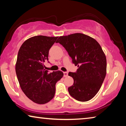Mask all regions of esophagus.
I'll use <instances>...</instances> for the list:
<instances>
[{"instance_id":"34e87169","label":"esophagus","mask_w":126,"mask_h":126,"mask_svg":"<svg viewBox=\"0 0 126 126\" xmlns=\"http://www.w3.org/2000/svg\"><path fill=\"white\" fill-rule=\"evenodd\" d=\"M63 73H64V77H66L68 76V72H64Z\"/></svg>"}]
</instances>
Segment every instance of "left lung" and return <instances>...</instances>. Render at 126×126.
Wrapping results in <instances>:
<instances>
[{
    "label": "left lung",
    "instance_id": "1",
    "mask_svg": "<svg viewBox=\"0 0 126 126\" xmlns=\"http://www.w3.org/2000/svg\"><path fill=\"white\" fill-rule=\"evenodd\" d=\"M64 47L79 68L69 72L73 79L69 87V94L79 101H87L95 96L102 85L107 73V59L96 40L81 33L60 36L57 43Z\"/></svg>",
    "mask_w": 126,
    "mask_h": 126
}]
</instances>
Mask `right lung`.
<instances>
[{
	"label": "right lung",
	"mask_w": 126,
	"mask_h": 126,
	"mask_svg": "<svg viewBox=\"0 0 126 126\" xmlns=\"http://www.w3.org/2000/svg\"><path fill=\"white\" fill-rule=\"evenodd\" d=\"M58 37L35 36L26 40L18 53L16 72L20 87L28 98L39 104L54 96L55 84L63 76L61 71L49 73L44 68L49 51Z\"/></svg>",
	"instance_id": "add662e5"
}]
</instances>
